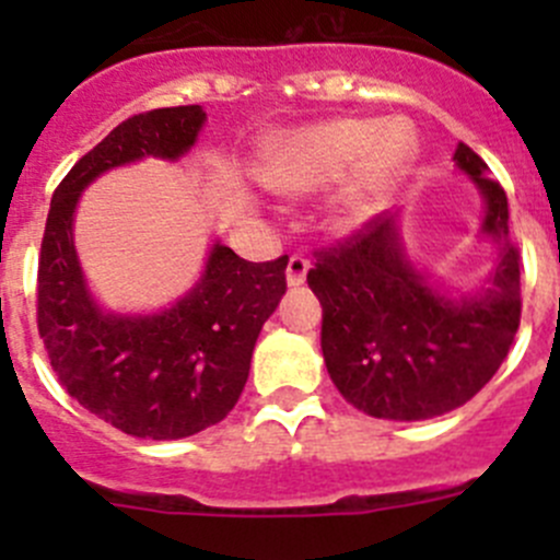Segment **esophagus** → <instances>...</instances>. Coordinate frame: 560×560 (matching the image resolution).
<instances>
[{"mask_svg": "<svg viewBox=\"0 0 560 560\" xmlns=\"http://www.w3.org/2000/svg\"><path fill=\"white\" fill-rule=\"evenodd\" d=\"M308 273V259L303 254H292L290 262H287V284L290 287H301L306 281Z\"/></svg>", "mask_w": 560, "mask_h": 560, "instance_id": "1", "label": "esophagus"}]
</instances>
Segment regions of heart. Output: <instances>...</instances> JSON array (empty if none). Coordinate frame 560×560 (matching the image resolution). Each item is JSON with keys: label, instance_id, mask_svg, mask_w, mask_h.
I'll list each match as a JSON object with an SVG mask.
<instances>
[{"label": "heart", "instance_id": "1", "mask_svg": "<svg viewBox=\"0 0 560 560\" xmlns=\"http://www.w3.org/2000/svg\"><path fill=\"white\" fill-rule=\"evenodd\" d=\"M417 156L415 135L400 121L330 118L270 145L262 180L284 195H308L341 180L338 213L360 224L374 217Z\"/></svg>", "mask_w": 560, "mask_h": 560}]
</instances>
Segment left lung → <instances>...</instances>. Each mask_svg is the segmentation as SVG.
<instances>
[{
  "mask_svg": "<svg viewBox=\"0 0 560 560\" xmlns=\"http://www.w3.org/2000/svg\"><path fill=\"white\" fill-rule=\"evenodd\" d=\"M455 162L485 197L482 233L501 244L482 295L450 301L400 248L393 213L314 252L308 287L322 303V354L338 393L380 420H431L479 393L521 327V252L510 241L504 186L457 143Z\"/></svg>",
  "mask_w": 560,
  "mask_h": 560,
  "instance_id": "1",
  "label": "left lung"
}]
</instances>
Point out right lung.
<instances>
[{
	"mask_svg": "<svg viewBox=\"0 0 560 560\" xmlns=\"http://www.w3.org/2000/svg\"><path fill=\"white\" fill-rule=\"evenodd\" d=\"M200 105L160 107L118 124L56 186L37 265V330L61 387L100 420L140 439H184L230 415L254 343L287 292V257L246 262L213 244L202 279L160 314H105L72 244L78 197L97 175L195 145Z\"/></svg>",
	"mask_w": 560,
	"mask_h": 560,
	"instance_id": "obj_1",
	"label": "right lung"
}]
</instances>
